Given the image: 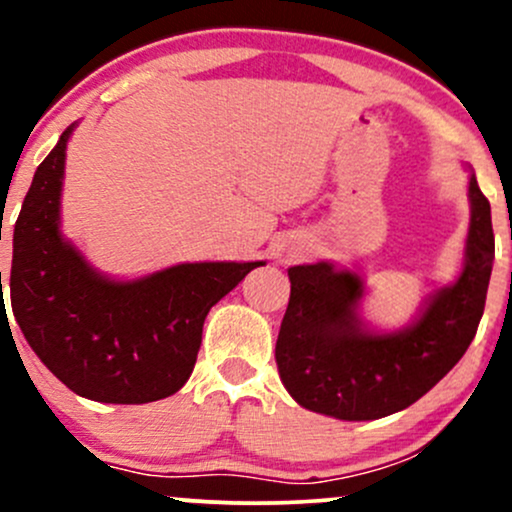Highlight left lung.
<instances>
[{
  "mask_svg": "<svg viewBox=\"0 0 512 512\" xmlns=\"http://www.w3.org/2000/svg\"><path fill=\"white\" fill-rule=\"evenodd\" d=\"M469 233L455 284L428 298L397 332L358 315L361 276L330 262L289 269L291 298L276 339L281 383L298 404L342 421L407 409L450 373L477 334L493 267L491 204L469 175Z\"/></svg>",
  "mask_w": 512,
  "mask_h": 512,
  "instance_id": "1",
  "label": "left lung"
}]
</instances>
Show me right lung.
Wrapping results in <instances>:
<instances>
[{"label":"right lung","instance_id":"add662e5","mask_svg":"<svg viewBox=\"0 0 512 512\" xmlns=\"http://www.w3.org/2000/svg\"><path fill=\"white\" fill-rule=\"evenodd\" d=\"M74 127L64 129L23 199L14 226L11 310L35 356L76 395L105 404L156 402L190 378L211 305L264 262L175 264L134 281L96 272L60 231Z\"/></svg>","mask_w":512,"mask_h":512}]
</instances>
